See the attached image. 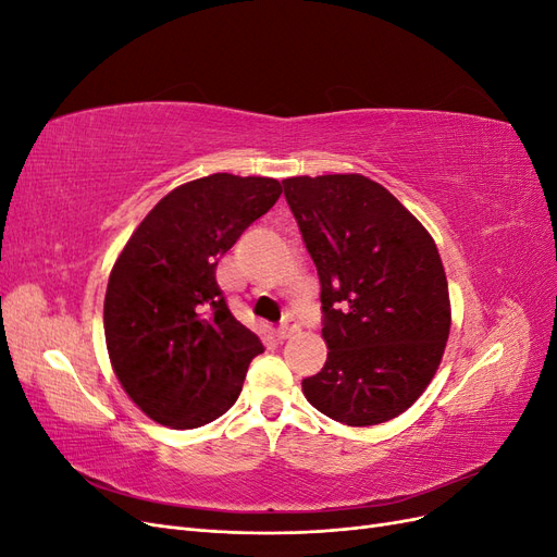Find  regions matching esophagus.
Instances as JSON below:
<instances>
[{
  "mask_svg": "<svg viewBox=\"0 0 557 557\" xmlns=\"http://www.w3.org/2000/svg\"><path fill=\"white\" fill-rule=\"evenodd\" d=\"M297 330H299V323H297V320H295V318H285L276 334H278V339H290V336H293Z\"/></svg>",
  "mask_w": 557,
  "mask_h": 557,
  "instance_id": "obj_1",
  "label": "esophagus"
}]
</instances>
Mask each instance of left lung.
Returning a JSON list of instances; mask_svg holds the SVG:
<instances>
[{
    "label": "left lung",
    "mask_w": 557,
    "mask_h": 557,
    "mask_svg": "<svg viewBox=\"0 0 557 557\" xmlns=\"http://www.w3.org/2000/svg\"><path fill=\"white\" fill-rule=\"evenodd\" d=\"M283 193L318 269L327 360L301 381L311 407L364 428L407 411L440 369L450 332L430 232L362 174L293 176Z\"/></svg>",
    "instance_id": "1"
}]
</instances>
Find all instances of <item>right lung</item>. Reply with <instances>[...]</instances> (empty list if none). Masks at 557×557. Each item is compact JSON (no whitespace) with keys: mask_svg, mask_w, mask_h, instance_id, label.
Returning a JSON list of instances; mask_svg holds the SVG:
<instances>
[{"mask_svg":"<svg viewBox=\"0 0 557 557\" xmlns=\"http://www.w3.org/2000/svg\"><path fill=\"white\" fill-rule=\"evenodd\" d=\"M276 178L211 174L150 209L117 256L104 297V336L123 391L160 425L193 430L237 401L264 350L218 288L215 267L276 205Z\"/></svg>","mask_w":557,"mask_h":557,"instance_id":"obj_1","label":"right lung"}]
</instances>
